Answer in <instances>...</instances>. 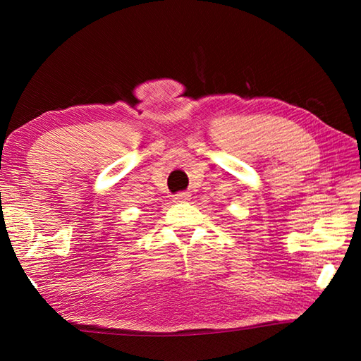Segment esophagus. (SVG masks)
<instances>
[{
    "label": "esophagus",
    "mask_w": 361,
    "mask_h": 361,
    "mask_svg": "<svg viewBox=\"0 0 361 361\" xmlns=\"http://www.w3.org/2000/svg\"><path fill=\"white\" fill-rule=\"evenodd\" d=\"M189 197H190L189 192H178L173 197V200L175 202H185V200H189Z\"/></svg>",
    "instance_id": "1"
}]
</instances>
